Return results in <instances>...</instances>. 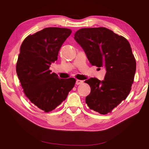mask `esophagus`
I'll return each mask as SVG.
<instances>
[{"instance_id": "obj_1", "label": "esophagus", "mask_w": 149, "mask_h": 149, "mask_svg": "<svg viewBox=\"0 0 149 149\" xmlns=\"http://www.w3.org/2000/svg\"><path fill=\"white\" fill-rule=\"evenodd\" d=\"M83 82H84V81L79 80V79H77L76 80V82H75V84H76V85H80V84H83Z\"/></svg>"}]
</instances>
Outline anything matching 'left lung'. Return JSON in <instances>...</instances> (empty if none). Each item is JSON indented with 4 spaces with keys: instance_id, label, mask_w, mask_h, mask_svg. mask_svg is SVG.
Segmentation results:
<instances>
[{
    "instance_id": "8db88e82",
    "label": "left lung",
    "mask_w": 149,
    "mask_h": 149,
    "mask_svg": "<svg viewBox=\"0 0 149 149\" xmlns=\"http://www.w3.org/2000/svg\"><path fill=\"white\" fill-rule=\"evenodd\" d=\"M74 39L91 65L105 68L104 80L91 77L85 81L91 87L85 102L91 110L107 114L125 100L132 89L136 61L130 42L102 27L80 29Z\"/></svg>"
}]
</instances>
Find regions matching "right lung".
<instances>
[{"instance_id": "1", "label": "right lung", "mask_w": 149, "mask_h": 149, "mask_svg": "<svg viewBox=\"0 0 149 149\" xmlns=\"http://www.w3.org/2000/svg\"><path fill=\"white\" fill-rule=\"evenodd\" d=\"M72 30L47 27L24 40L16 64V73L24 92L33 104L49 112L66 99L75 79H60L49 70Z\"/></svg>"}]
</instances>
